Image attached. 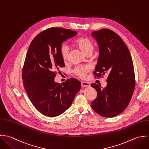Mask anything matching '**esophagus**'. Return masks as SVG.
<instances>
[{
  "instance_id": "1",
  "label": "esophagus",
  "mask_w": 149,
  "mask_h": 149,
  "mask_svg": "<svg viewBox=\"0 0 149 149\" xmlns=\"http://www.w3.org/2000/svg\"><path fill=\"white\" fill-rule=\"evenodd\" d=\"M81 85L82 87H89L90 86L89 82H81Z\"/></svg>"
}]
</instances>
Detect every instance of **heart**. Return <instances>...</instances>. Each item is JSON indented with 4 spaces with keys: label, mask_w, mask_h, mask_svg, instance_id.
Here are the masks:
<instances>
[{
    "label": "heart",
    "mask_w": 149,
    "mask_h": 149,
    "mask_svg": "<svg viewBox=\"0 0 149 149\" xmlns=\"http://www.w3.org/2000/svg\"><path fill=\"white\" fill-rule=\"evenodd\" d=\"M74 44L86 55H90L94 49V44L89 38L82 36L78 38L74 41ZM61 57L64 61H67L69 58V48L67 45L63 44L60 48ZM90 71L88 65H81L75 67L73 70L75 75L80 78H85Z\"/></svg>",
    "instance_id": "b5f03b06"
}]
</instances>
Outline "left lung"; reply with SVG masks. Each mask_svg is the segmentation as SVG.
Returning a JSON list of instances; mask_svg holds the SVG:
<instances>
[{"instance_id":"8db88e82","label":"left lung","mask_w":149,"mask_h":149,"mask_svg":"<svg viewBox=\"0 0 149 149\" xmlns=\"http://www.w3.org/2000/svg\"><path fill=\"white\" fill-rule=\"evenodd\" d=\"M91 35L97 41L100 51L93 74L95 78L108 75L105 88L91 84L97 93L91 108L102 117L113 118L126 109L132 96L135 86L132 60L127 45L113 31L102 29Z\"/></svg>"}]
</instances>
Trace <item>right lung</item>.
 Instances as JSON below:
<instances>
[{"mask_svg":"<svg viewBox=\"0 0 149 149\" xmlns=\"http://www.w3.org/2000/svg\"><path fill=\"white\" fill-rule=\"evenodd\" d=\"M77 34L70 29L51 28L38 34L30 43L22 77L31 103L45 116L55 117L65 112L81 89V82L73 78L61 84L54 81L59 68L65 67L60 53L61 43Z\"/></svg>","mask_w":149,"mask_h":149,"instance_id":"right-lung-1","label":"right lung"}]
</instances>
